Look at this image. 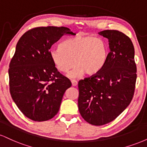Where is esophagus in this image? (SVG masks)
<instances>
[{
	"mask_svg": "<svg viewBox=\"0 0 147 147\" xmlns=\"http://www.w3.org/2000/svg\"><path fill=\"white\" fill-rule=\"evenodd\" d=\"M71 82H72V85L73 86H76L78 84V82H77L76 80H75V79H72Z\"/></svg>",
	"mask_w": 147,
	"mask_h": 147,
	"instance_id": "obj_1",
	"label": "esophagus"
}]
</instances>
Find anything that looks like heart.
I'll use <instances>...</instances> for the list:
<instances>
[{"mask_svg":"<svg viewBox=\"0 0 147 147\" xmlns=\"http://www.w3.org/2000/svg\"><path fill=\"white\" fill-rule=\"evenodd\" d=\"M50 58L59 70L68 72L70 77H77L85 73L92 76L99 73L104 67L109 56L105 41L93 36L77 34L63 41L60 48H52Z\"/></svg>","mask_w":147,"mask_h":147,"instance_id":"obj_1","label":"heart"}]
</instances>
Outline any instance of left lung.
I'll return each instance as SVG.
<instances>
[{
  "label": "left lung",
  "instance_id": "1",
  "mask_svg": "<svg viewBox=\"0 0 147 147\" xmlns=\"http://www.w3.org/2000/svg\"><path fill=\"white\" fill-rule=\"evenodd\" d=\"M99 34L109 39L107 61L99 73L78 83L79 113L95 126L112 122L125 110L133 99L137 78L129 37L117 30H104Z\"/></svg>",
  "mask_w": 147,
  "mask_h": 147
}]
</instances>
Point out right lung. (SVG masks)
Wrapping results in <instances>:
<instances>
[{"mask_svg": "<svg viewBox=\"0 0 147 147\" xmlns=\"http://www.w3.org/2000/svg\"><path fill=\"white\" fill-rule=\"evenodd\" d=\"M65 34V27H38L18 40L9 63V91L19 110L32 120L43 122L59 110L71 82L57 70L50 56L52 45Z\"/></svg>", "mask_w": 147, "mask_h": 147, "instance_id": "add662e5", "label": "right lung"}]
</instances>
